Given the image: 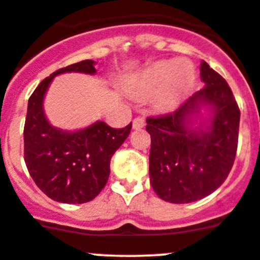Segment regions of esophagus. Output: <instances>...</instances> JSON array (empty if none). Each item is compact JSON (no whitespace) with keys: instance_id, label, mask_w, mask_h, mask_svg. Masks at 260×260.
I'll return each mask as SVG.
<instances>
[{"instance_id":"34e87169","label":"esophagus","mask_w":260,"mask_h":260,"mask_svg":"<svg viewBox=\"0 0 260 260\" xmlns=\"http://www.w3.org/2000/svg\"><path fill=\"white\" fill-rule=\"evenodd\" d=\"M145 125V118L142 117V116H138V117H135L134 120H133V128L134 130H139V128L144 127Z\"/></svg>"}]
</instances>
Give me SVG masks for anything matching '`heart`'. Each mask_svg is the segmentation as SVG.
<instances>
[{"mask_svg":"<svg viewBox=\"0 0 260 260\" xmlns=\"http://www.w3.org/2000/svg\"><path fill=\"white\" fill-rule=\"evenodd\" d=\"M192 83L194 71L187 61H162L138 74L128 84V93L134 97H145L158 90L155 107L169 110L184 98Z\"/></svg>","mask_w":260,"mask_h":260,"instance_id":"obj_1","label":"heart"}]
</instances>
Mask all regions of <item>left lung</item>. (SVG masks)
Listing matches in <instances>:
<instances>
[{
	"label": "left lung",
	"instance_id": "left-lung-1",
	"mask_svg": "<svg viewBox=\"0 0 260 260\" xmlns=\"http://www.w3.org/2000/svg\"><path fill=\"white\" fill-rule=\"evenodd\" d=\"M206 86L174 112L147 118L150 134V185L160 199L176 204L197 202L218 189L234 166L240 110L227 81L206 61L200 66ZM200 104L214 108L208 129L187 127Z\"/></svg>",
	"mask_w": 260,
	"mask_h": 260
}]
</instances>
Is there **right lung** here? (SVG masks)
<instances>
[{"label": "right lung", "instance_id": "obj_1", "mask_svg": "<svg viewBox=\"0 0 260 260\" xmlns=\"http://www.w3.org/2000/svg\"><path fill=\"white\" fill-rule=\"evenodd\" d=\"M94 61L58 69L41 81L30 95L24 125V159L31 179L48 198L68 204L94 199L107 184L111 158L132 130L97 121L75 133L62 132L47 121L43 98L49 83L63 73L94 74Z\"/></svg>", "mask_w": 260, "mask_h": 260}]
</instances>
